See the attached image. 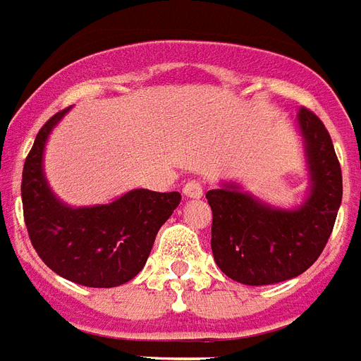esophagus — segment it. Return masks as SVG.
Listing matches in <instances>:
<instances>
[{
	"label": "esophagus",
	"mask_w": 361,
	"mask_h": 361,
	"mask_svg": "<svg viewBox=\"0 0 361 361\" xmlns=\"http://www.w3.org/2000/svg\"><path fill=\"white\" fill-rule=\"evenodd\" d=\"M183 195L189 199H201L202 197V183L199 180H189L183 185Z\"/></svg>",
	"instance_id": "1"
}]
</instances>
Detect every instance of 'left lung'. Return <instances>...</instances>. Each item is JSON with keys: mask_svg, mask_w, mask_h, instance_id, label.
<instances>
[{"mask_svg": "<svg viewBox=\"0 0 361 361\" xmlns=\"http://www.w3.org/2000/svg\"><path fill=\"white\" fill-rule=\"evenodd\" d=\"M296 120L310 172L308 197L300 207H269L235 183L207 193L214 260L243 285H274L304 274L322 255L337 220L343 173L329 132L304 106Z\"/></svg>", "mask_w": 361, "mask_h": 361, "instance_id": "obj_1", "label": "left lung"}]
</instances>
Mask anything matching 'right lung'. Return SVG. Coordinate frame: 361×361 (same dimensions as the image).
<instances>
[{
  "label": "right lung",
  "mask_w": 361,
  "mask_h": 361,
  "mask_svg": "<svg viewBox=\"0 0 361 361\" xmlns=\"http://www.w3.org/2000/svg\"><path fill=\"white\" fill-rule=\"evenodd\" d=\"M68 109L45 122L23 168L24 224L47 268L84 287H118L140 274L160 226L181 195L132 189L109 204L68 207L53 195L44 173L45 141Z\"/></svg>",
  "instance_id": "add662e5"
}]
</instances>
